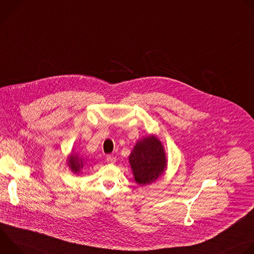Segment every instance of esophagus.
<instances>
[{"instance_id":"1","label":"esophagus","mask_w":254,"mask_h":254,"mask_svg":"<svg viewBox=\"0 0 254 254\" xmlns=\"http://www.w3.org/2000/svg\"><path fill=\"white\" fill-rule=\"evenodd\" d=\"M116 161H117V158H116L115 156H107V157H106V162H107V163L114 164V163H116Z\"/></svg>"}]
</instances>
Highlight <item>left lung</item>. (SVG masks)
Wrapping results in <instances>:
<instances>
[{
	"mask_svg": "<svg viewBox=\"0 0 254 254\" xmlns=\"http://www.w3.org/2000/svg\"><path fill=\"white\" fill-rule=\"evenodd\" d=\"M128 161L134 181L141 186L156 182L167 168L164 146L156 135H149L137 140Z\"/></svg>",
	"mask_w": 254,
	"mask_h": 254,
	"instance_id": "8db88e82",
	"label": "left lung"
}]
</instances>
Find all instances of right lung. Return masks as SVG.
I'll return each mask as SVG.
<instances>
[{
    "instance_id": "add662e5",
    "label": "right lung",
    "mask_w": 254,
    "mask_h": 254,
    "mask_svg": "<svg viewBox=\"0 0 254 254\" xmlns=\"http://www.w3.org/2000/svg\"><path fill=\"white\" fill-rule=\"evenodd\" d=\"M67 164L68 167L70 168V170L73 172L74 174H79L81 169L84 166V161L82 158H80L78 155L76 154H71L68 159H67Z\"/></svg>"
}]
</instances>
